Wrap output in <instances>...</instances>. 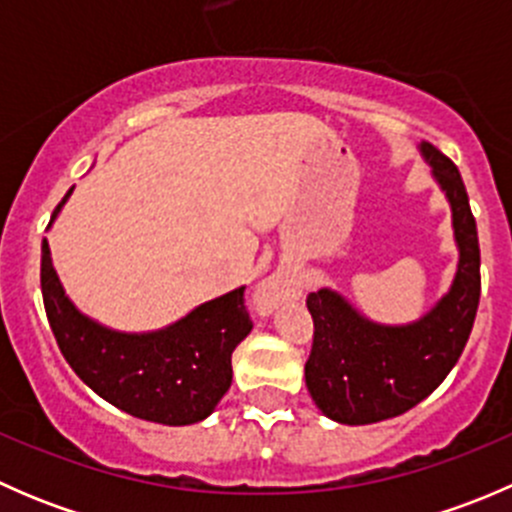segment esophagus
<instances>
[{
	"label": "esophagus",
	"mask_w": 512,
	"mask_h": 512,
	"mask_svg": "<svg viewBox=\"0 0 512 512\" xmlns=\"http://www.w3.org/2000/svg\"><path fill=\"white\" fill-rule=\"evenodd\" d=\"M285 294H287V282L282 280V277L272 275V277H267V280L260 282V287H257V292H255V302L262 312H270V309L275 307V304L280 302Z\"/></svg>",
	"instance_id": "esophagus-1"
}]
</instances>
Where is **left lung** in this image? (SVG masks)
Masks as SVG:
<instances>
[{
    "label": "left lung",
    "instance_id": "1",
    "mask_svg": "<svg viewBox=\"0 0 512 512\" xmlns=\"http://www.w3.org/2000/svg\"><path fill=\"white\" fill-rule=\"evenodd\" d=\"M438 188L451 205L458 270L431 312L411 324H379L359 314L334 289L307 297L314 319L304 379L314 404L337 423L364 426L414 409L456 366L480 299V247L466 185L451 158L423 141Z\"/></svg>",
    "mask_w": 512,
    "mask_h": 512
}]
</instances>
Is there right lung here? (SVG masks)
Returning a JSON list of instances; mask_svg holds the SVG:
<instances>
[{"instance_id": "add662e5", "label": "right lung", "mask_w": 512, "mask_h": 512, "mask_svg": "<svg viewBox=\"0 0 512 512\" xmlns=\"http://www.w3.org/2000/svg\"><path fill=\"white\" fill-rule=\"evenodd\" d=\"M71 193L74 188L56 205L51 223ZM41 294L56 344L76 376L116 409L163 426H190L213 414L232 384V352L252 329L245 287L203 302L156 332L103 327L66 297L46 240Z\"/></svg>"}]
</instances>
